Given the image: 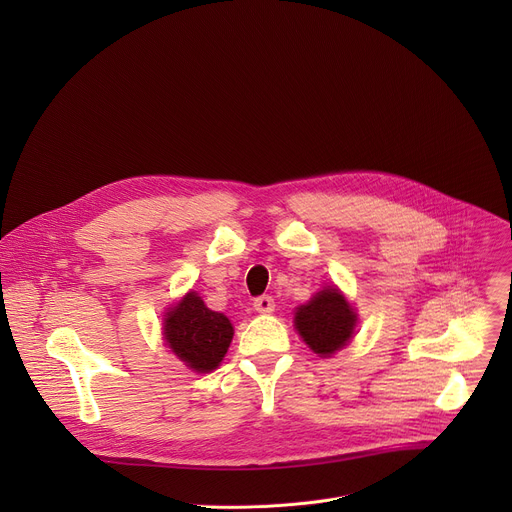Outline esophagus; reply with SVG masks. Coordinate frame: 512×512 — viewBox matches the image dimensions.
<instances>
[{"label": "esophagus", "mask_w": 512, "mask_h": 512, "mask_svg": "<svg viewBox=\"0 0 512 512\" xmlns=\"http://www.w3.org/2000/svg\"><path fill=\"white\" fill-rule=\"evenodd\" d=\"M253 308L259 312V314H271L275 310V302L271 296H259L255 298L253 302Z\"/></svg>", "instance_id": "obj_1"}]
</instances>
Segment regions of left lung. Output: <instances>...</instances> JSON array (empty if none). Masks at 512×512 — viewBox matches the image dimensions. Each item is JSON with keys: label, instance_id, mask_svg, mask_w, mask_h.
<instances>
[{"label": "left lung", "instance_id": "left-lung-1", "mask_svg": "<svg viewBox=\"0 0 512 512\" xmlns=\"http://www.w3.org/2000/svg\"><path fill=\"white\" fill-rule=\"evenodd\" d=\"M356 326L352 306L336 287H326L296 312V328L304 342L320 356L346 346Z\"/></svg>", "mask_w": 512, "mask_h": 512}]
</instances>
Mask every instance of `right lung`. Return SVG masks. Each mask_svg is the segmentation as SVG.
Returning a JSON list of instances; mask_svg holds the SVG:
<instances>
[{
	"label": "right lung",
	"instance_id": "1",
	"mask_svg": "<svg viewBox=\"0 0 512 512\" xmlns=\"http://www.w3.org/2000/svg\"><path fill=\"white\" fill-rule=\"evenodd\" d=\"M164 336L172 352L196 373H210L221 364L233 340V326L227 316L212 312L190 294L168 312Z\"/></svg>",
	"mask_w": 512,
	"mask_h": 512
}]
</instances>
